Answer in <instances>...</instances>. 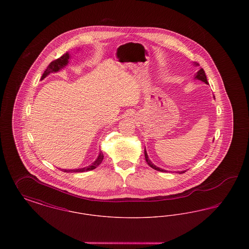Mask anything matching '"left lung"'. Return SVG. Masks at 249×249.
<instances>
[{"label":"left lung","instance_id":"8db88e82","mask_svg":"<svg viewBox=\"0 0 249 249\" xmlns=\"http://www.w3.org/2000/svg\"><path fill=\"white\" fill-rule=\"evenodd\" d=\"M194 64L197 66V65H199V63H197V62H194ZM195 78L196 79H199V80H201L202 82H204L205 84L208 83L207 82V78H206V75H205V72H204V70L201 68L199 71H197V73L195 74ZM144 158H145V160H146V162H147V164L150 166L151 168H153L155 170H157V171H160V172H167L165 170H163V169H160V168H159V167H157V166L154 165L152 162H151V160H149V158H148V156H147V153H146V151H145V149H144ZM186 171H181V172H178L179 174H183V173H185Z\"/></svg>","mask_w":249,"mask_h":249}]
</instances>
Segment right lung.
Instances as JSON below:
<instances>
[{"mask_svg":"<svg viewBox=\"0 0 249 249\" xmlns=\"http://www.w3.org/2000/svg\"><path fill=\"white\" fill-rule=\"evenodd\" d=\"M70 59V55L69 53H65L64 55H62L59 59H55L53 61H51L48 66V68L46 69V71H44L41 80H43L44 78H46L50 72H56L59 71L60 69H62L64 66H66L69 62ZM104 160V154L102 152H100V154L98 156V158L96 159L94 162H92L90 165L87 166L85 168H80V169H72V170H66V169H62L61 171L64 173H82V172H88V171H91L95 168H97L98 166L102 163Z\"/></svg>","mask_w":249,"mask_h":249,"instance_id":"1","label":"right lung"}]
</instances>
